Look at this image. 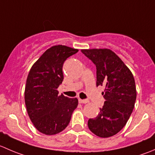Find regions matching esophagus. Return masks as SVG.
Instances as JSON below:
<instances>
[{
	"label": "esophagus",
	"mask_w": 155,
	"mask_h": 155,
	"mask_svg": "<svg viewBox=\"0 0 155 155\" xmlns=\"http://www.w3.org/2000/svg\"><path fill=\"white\" fill-rule=\"evenodd\" d=\"M79 102L80 103V104H87V103H89V101H87V100L79 99Z\"/></svg>",
	"instance_id": "esophagus-1"
}]
</instances>
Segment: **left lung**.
Segmentation results:
<instances>
[{
	"mask_svg": "<svg viewBox=\"0 0 155 155\" xmlns=\"http://www.w3.org/2000/svg\"><path fill=\"white\" fill-rule=\"evenodd\" d=\"M96 65L97 86L104 85L106 101L97 116L87 121L89 130L102 138L118 134L127 122L137 99L135 80L130 69L109 48L82 49Z\"/></svg>",
	"mask_w": 155,
	"mask_h": 155,
	"instance_id": "obj_1",
	"label": "left lung"
}]
</instances>
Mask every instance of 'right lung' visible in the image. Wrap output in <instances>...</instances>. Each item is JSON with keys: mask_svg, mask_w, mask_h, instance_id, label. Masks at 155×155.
I'll return each mask as SVG.
<instances>
[{"mask_svg": "<svg viewBox=\"0 0 155 155\" xmlns=\"http://www.w3.org/2000/svg\"><path fill=\"white\" fill-rule=\"evenodd\" d=\"M79 51L62 45L48 48L33 64L25 89V102L31 121L40 133L54 135L68 127L77 98L58 95L64 79V62Z\"/></svg>", "mask_w": 155, "mask_h": 155, "instance_id": "add662e5", "label": "right lung"}]
</instances>
